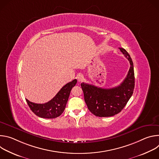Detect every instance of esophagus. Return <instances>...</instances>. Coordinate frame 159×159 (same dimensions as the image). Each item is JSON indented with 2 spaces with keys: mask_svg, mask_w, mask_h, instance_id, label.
<instances>
[{
  "mask_svg": "<svg viewBox=\"0 0 159 159\" xmlns=\"http://www.w3.org/2000/svg\"><path fill=\"white\" fill-rule=\"evenodd\" d=\"M77 80L79 82H82L84 80V77L82 74H79L77 76Z\"/></svg>",
  "mask_w": 159,
  "mask_h": 159,
  "instance_id": "esophagus-1",
  "label": "esophagus"
}]
</instances>
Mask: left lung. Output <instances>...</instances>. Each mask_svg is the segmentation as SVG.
Wrapping results in <instances>:
<instances>
[{"label":"left lung","instance_id":"left-lung-1","mask_svg":"<svg viewBox=\"0 0 159 159\" xmlns=\"http://www.w3.org/2000/svg\"><path fill=\"white\" fill-rule=\"evenodd\" d=\"M119 48L130 64L127 76L120 85L102 89L84 82L81 84L87 107L96 116L109 117L117 115L124 108L133 93L134 74L133 61L124 48Z\"/></svg>","mask_w":159,"mask_h":159}]
</instances>
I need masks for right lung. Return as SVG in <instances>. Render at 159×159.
Masks as SVG:
<instances>
[{
  "label": "right lung",
  "instance_id": "right-lung-1",
  "mask_svg": "<svg viewBox=\"0 0 159 159\" xmlns=\"http://www.w3.org/2000/svg\"><path fill=\"white\" fill-rule=\"evenodd\" d=\"M77 79L65 84L50 101L44 104H36L26 99L27 103L34 114L43 118L52 119L60 116L65 110L73 87L77 84Z\"/></svg>",
  "mask_w": 159,
  "mask_h": 159
}]
</instances>
